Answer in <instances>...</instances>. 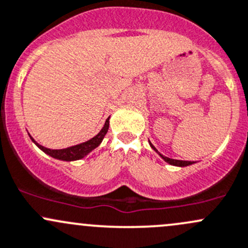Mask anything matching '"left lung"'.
I'll return each mask as SVG.
<instances>
[{
    "label": "left lung",
    "mask_w": 248,
    "mask_h": 248,
    "mask_svg": "<svg viewBox=\"0 0 248 248\" xmlns=\"http://www.w3.org/2000/svg\"><path fill=\"white\" fill-rule=\"evenodd\" d=\"M150 145H151V147H152L153 150L155 151V152L159 153L158 151L155 150V146H153L152 144H151V142H150ZM159 155H160V157L163 158L164 160L166 161V163L171 164V165H174V166H187V165H191V164H194V161H187V160H176V159H171V158H168V157H165V155H160V153H159Z\"/></svg>",
    "instance_id": "8db88e82"
}]
</instances>
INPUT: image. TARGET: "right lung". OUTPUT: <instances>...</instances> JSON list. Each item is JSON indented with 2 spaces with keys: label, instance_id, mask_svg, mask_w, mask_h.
I'll list each match as a JSON object with an SVG mask.
<instances>
[{
  "label": "right lung",
  "instance_id": "1",
  "mask_svg": "<svg viewBox=\"0 0 248 248\" xmlns=\"http://www.w3.org/2000/svg\"><path fill=\"white\" fill-rule=\"evenodd\" d=\"M108 128H109V117L106 120V124H104L103 128L101 129V132L98 133L96 137H93V139L88 140V141L83 142V144L71 146V147H67V148H62V150H51V148L44 147V146L39 145L38 142L34 141V139H33L32 137H31V139L34 141V144L38 146L40 150H43L44 152L47 153V155H51V157L61 159V160L71 161V160H78V159L84 158L88 153H90L91 151L95 150V148L102 142L104 135H106L107 132H108Z\"/></svg>",
  "mask_w": 248,
  "mask_h": 248
}]
</instances>
